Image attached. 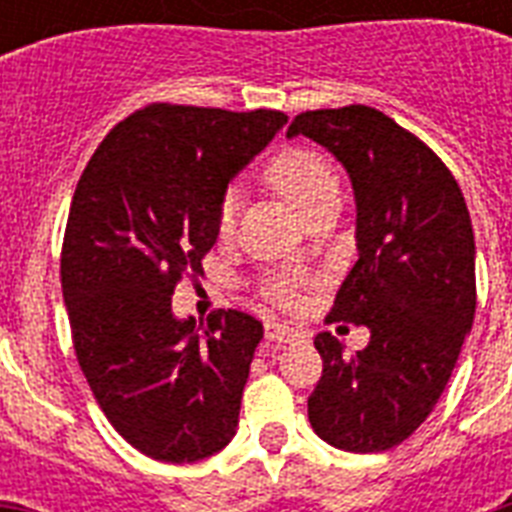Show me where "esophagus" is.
Listing matches in <instances>:
<instances>
[{"label":"esophagus","mask_w":512,"mask_h":512,"mask_svg":"<svg viewBox=\"0 0 512 512\" xmlns=\"http://www.w3.org/2000/svg\"><path fill=\"white\" fill-rule=\"evenodd\" d=\"M265 337H268L271 342H289V340H297L300 332L287 327V324H265Z\"/></svg>","instance_id":"obj_1"}]
</instances>
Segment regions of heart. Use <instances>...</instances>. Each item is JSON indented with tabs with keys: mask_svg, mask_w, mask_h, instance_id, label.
<instances>
[{
	"mask_svg": "<svg viewBox=\"0 0 512 512\" xmlns=\"http://www.w3.org/2000/svg\"><path fill=\"white\" fill-rule=\"evenodd\" d=\"M265 180L303 217L311 215L324 201L340 199V177H337L332 162L316 148L289 146L279 151L265 170ZM236 215H239V196L228 191L217 207V233L223 239H228L236 228ZM271 289L281 303L292 300L289 281H276Z\"/></svg>",
	"mask_w": 512,
	"mask_h": 512,
	"instance_id": "obj_1",
	"label": "heart"
}]
</instances>
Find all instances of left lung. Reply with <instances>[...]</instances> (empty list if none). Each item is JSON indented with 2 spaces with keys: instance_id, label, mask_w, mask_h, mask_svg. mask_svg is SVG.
I'll return each mask as SVG.
<instances>
[{
  "instance_id": "obj_1",
  "label": "left lung",
  "mask_w": 512,
  "mask_h": 512,
  "mask_svg": "<svg viewBox=\"0 0 512 512\" xmlns=\"http://www.w3.org/2000/svg\"><path fill=\"white\" fill-rule=\"evenodd\" d=\"M287 135L329 148L353 180L358 260L327 324H366L372 332L350 358L332 332L316 335L324 369L308 420L337 449L385 452L428 420L473 327L468 204L436 151L377 108L303 111Z\"/></svg>"
}]
</instances>
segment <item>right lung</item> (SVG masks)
<instances>
[{
	"label": "right lung",
	"instance_id": "1",
	"mask_svg": "<svg viewBox=\"0 0 512 512\" xmlns=\"http://www.w3.org/2000/svg\"><path fill=\"white\" fill-rule=\"evenodd\" d=\"M287 124L273 108L148 103L108 132L68 209L60 284L76 361L116 433L146 457L196 462L239 425L263 324L172 316L177 281L204 276L228 180Z\"/></svg>",
	"mask_w": 512,
	"mask_h": 512
}]
</instances>
